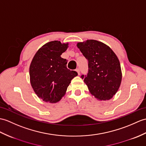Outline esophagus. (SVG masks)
Segmentation results:
<instances>
[{
  "instance_id": "obj_1",
  "label": "esophagus",
  "mask_w": 146,
  "mask_h": 146,
  "mask_svg": "<svg viewBox=\"0 0 146 146\" xmlns=\"http://www.w3.org/2000/svg\"><path fill=\"white\" fill-rule=\"evenodd\" d=\"M76 72L78 73V75H80V68H76Z\"/></svg>"
}]
</instances>
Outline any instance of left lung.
I'll use <instances>...</instances> for the list:
<instances>
[{"label": "left lung", "mask_w": 146, "mask_h": 146, "mask_svg": "<svg viewBox=\"0 0 146 146\" xmlns=\"http://www.w3.org/2000/svg\"><path fill=\"white\" fill-rule=\"evenodd\" d=\"M83 56L88 61V73L82 74L90 92L99 100H109L121 85L122 73L116 54L104 43L88 40L77 43Z\"/></svg>", "instance_id": "left-lung-1"}]
</instances>
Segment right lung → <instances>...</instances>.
Wrapping results in <instances>:
<instances>
[{"label":"right lung","instance_id":"add662e5","mask_svg":"<svg viewBox=\"0 0 146 146\" xmlns=\"http://www.w3.org/2000/svg\"><path fill=\"white\" fill-rule=\"evenodd\" d=\"M68 43L52 41L45 44L33 56L29 73L30 83L39 98L55 103L65 95L75 71L67 68V60L61 57Z\"/></svg>","mask_w":146,"mask_h":146}]
</instances>
